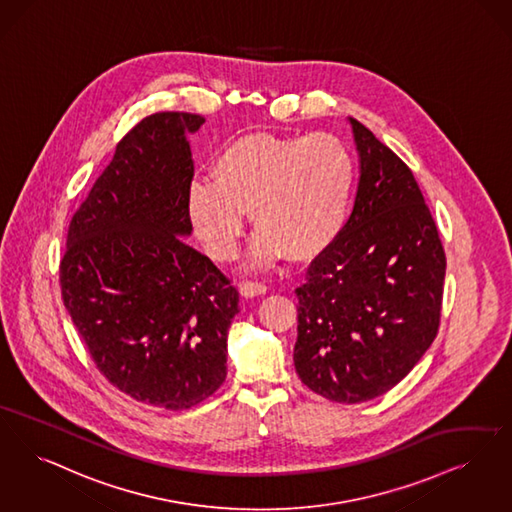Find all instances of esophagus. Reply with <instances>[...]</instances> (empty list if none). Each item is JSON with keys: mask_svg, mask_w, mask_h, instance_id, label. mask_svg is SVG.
<instances>
[{"mask_svg": "<svg viewBox=\"0 0 512 512\" xmlns=\"http://www.w3.org/2000/svg\"><path fill=\"white\" fill-rule=\"evenodd\" d=\"M240 291L244 297H255V295H263L266 291L265 282L259 280H246L240 284Z\"/></svg>", "mask_w": 512, "mask_h": 512, "instance_id": "obj_1", "label": "esophagus"}]
</instances>
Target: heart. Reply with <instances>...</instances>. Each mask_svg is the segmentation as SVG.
<instances>
[{"mask_svg": "<svg viewBox=\"0 0 512 512\" xmlns=\"http://www.w3.org/2000/svg\"><path fill=\"white\" fill-rule=\"evenodd\" d=\"M356 184V160L335 135L240 137L217 154L211 184L188 194V213L207 253L232 261L244 234V213L259 230L253 259L280 255L308 261L341 236Z\"/></svg>", "mask_w": 512, "mask_h": 512, "instance_id": "b5f03b06", "label": "heart"}]
</instances>
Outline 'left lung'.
I'll return each mask as SVG.
<instances>
[{"mask_svg":"<svg viewBox=\"0 0 512 512\" xmlns=\"http://www.w3.org/2000/svg\"><path fill=\"white\" fill-rule=\"evenodd\" d=\"M360 154L354 209L297 287V375L316 394L358 404L398 385L432 345L446 253L411 169L350 118Z\"/></svg>","mask_w":512,"mask_h":512,"instance_id":"8db88e82","label":"left lung"}]
</instances>
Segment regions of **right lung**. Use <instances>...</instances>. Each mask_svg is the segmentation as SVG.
Returning a JSON list of instances; mask_svg holds the SVG:
<instances>
[{
  "instance_id": "1",
  "label": "right lung",
  "mask_w": 512,
  "mask_h": 512,
  "mask_svg": "<svg viewBox=\"0 0 512 512\" xmlns=\"http://www.w3.org/2000/svg\"><path fill=\"white\" fill-rule=\"evenodd\" d=\"M200 114L156 112L125 133L74 213L62 301L108 383L154 408L188 409L226 379L238 289L186 246Z\"/></svg>"
}]
</instances>
